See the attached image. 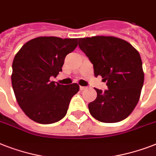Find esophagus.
<instances>
[{
    "mask_svg": "<svg viewBox=\"0 0 156 156\" xmlns=\"http://www.w3.org/2000/svg\"><path fill=\"white\" fill-rule=\"evenodd\" d=\"M87 89V87H80V90H84Z\"/></svg>",
    "mask_w": 156,
    "mask_h": 156,
    "instance_id": "34e87169",
    "label": "esophagus"
}]
</instances>
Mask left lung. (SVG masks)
<instances>
[{
    "label": "left lung",
    "instance_id": "left-lung-1",
    "mask_svg": "<svg viewBox=\"0 0 156 156\" xmlns=\"http://www.w3.org/2000/svg\"><path fill=\"white\" fill-rule=\"evenodd\" d=\"M78 46L93 64L95 77L102 76L108 86L105 90L95 88L97 97L88 104L91 116L104 123L126 119L138 104L144 83L139 52L113 36L80 38Z\"/></svg>",
    "mask_w": 156,
    "mask_h": 156
}]
</instances>
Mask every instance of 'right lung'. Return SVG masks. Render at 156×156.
I'll list each match as a JSON object with an SVG mask.
<instances>
[{
	"instance_id": "add662e5",
	"label": "right lung",
	"mask_w": 156,
	"mask_h": 156,
	"mask_svg": "<svg viewBox=\"0 0 156 156\" xmlns=\"http://www.w3.org/2000/svg\"><path fill=\"white\" fill-rule=\"evenodd\" d=\"M77 46L78 39L41 36L26 43L14 56L11 75L13 92L18 105L32 121L55 123L67 113L79 86L61 85L50 78L62 71L66 55Z\"/></svg>"
}]
</instances>
